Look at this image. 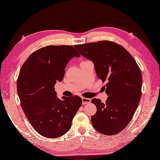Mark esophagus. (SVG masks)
Segmentation results:
<instances>
[{
  "label": "esophagus",
  "instance_id": "34e87169",
  "mask_svg": "<svg viewBox=\"0 0 160 160\" xmlns=\"http://www.w3.org/2000/svg\"><path fill=\"white\" fill-rule=\"evenodd\" d=\"M90 99L86 98H82V104H87L90 103Z\"/></svg>",
  "mask_w": 160,
  "mask_h": 160
}]
</instances>
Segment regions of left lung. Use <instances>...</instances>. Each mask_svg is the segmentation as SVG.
Here are the masks:
<instances>
[{
  "instance_id": "1",
  "label": "left lung",
  "mask_w": 160,
  "mask_h": 160,
  "mask_svg": "<svg viewBox=\"0 0 160 160\" xmlns=\"http://www.w3.org/2000/svg\"><path fill=\"white\" fill-rule=\"evenodd\" d=\"M76 49L94 64L98 78L108 95L106 103L91 100L97 111L91 117L96 130L103 135H115L130 122L141 96L142 75L133 57L122 45L111 41L76 45Z\"/></svg>"
}]
</instances>
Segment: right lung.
<instances>
[{
	"mask_svg": "<svg viewBox=\"0 0 160 160\" xmlns=\"http://www.w3.org/2000/svg\"><path fill=\"white\" fill-rule=\"evenodd\" d=\"M74 57L81 55L72 45H49L32 53L19 72L17 91L21 108L29 123L45 138H59L69 131L81 106V97L59 99L54 87Z\"/></svg>",
	"mask_w": 160,
	"mask_h": 160,
	"instance_id": "obj_1",
	"label": "right lung"
}]
</instances>
